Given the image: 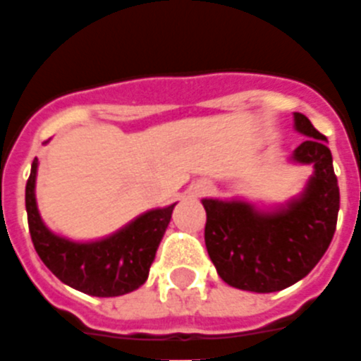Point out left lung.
Returning <instances> with one entry per match:
<instances>
[{
	"label": "left lung",
	"instance_id": "left-lung-1",
	"mask_svg": "<svg viewBox=\"0 0 361 361\" xmlns=\"http://www.w3.org/2000/svg\"><path fill=\"white\" fill-rule=\"evenodd\" d=\"M295 129L307 135L294 160L313 164L315 173L302 199L288 209L257 214L245 203L204 199V245L226 284L250 292H279L307 276L333 242L341 191L333 154L303 114H294Z\"/></svg>",
	"mask_w": 361,
	"mask_h": 361
}]
</instances>
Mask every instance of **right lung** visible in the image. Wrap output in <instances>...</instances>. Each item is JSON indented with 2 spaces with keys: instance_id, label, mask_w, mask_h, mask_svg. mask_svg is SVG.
<instances>
[{
  "instance_id": "right-lung-1",
  "label": "right lung",
  "mask_w": 361,
  "mask_h": 361,
  "mask_svg": "<svg viewBox=\"0 0 361 361\" xmlns=\"http://www.w3.org/2000/svg\"><path fill=\"white\" fill-rule=\"evenodd\" d=\"M36 166L35 158L25 189V203L28 232L44 265L67 286L98 298L127 294L145 284L158 243L172 219L173 204L142 214L102 242H67L51 234L38 214L35 199Z\"/></svg>"
}]
</instances>
